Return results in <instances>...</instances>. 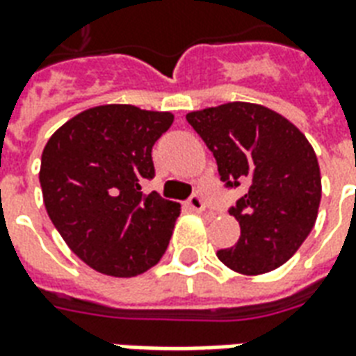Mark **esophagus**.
Wrapping results in <instances>:
<instances>
[{
	"label": "esophagus",
	"instance_id": "obj_1",
	"mask_svg": "<svg viewBox=\"0 0 356 356\" xmlns=\"http://www.w3.org/2000/svg\"><path fill=\"white\" fill-rule=\"evenodd\" d=\"M188 207L192 211H196V213H203L205 211V202H203V197L200 194H194V196L188 200Z\"/></svg>",
	"mask_w": 356,
	"mask_h": 356
}]
</instances>
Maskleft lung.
Wrapping results in <instances>:
<instances>
[{
    "label": "left lung",
    "instance_id": "obj_1",
    "mask_svg": "<svg viewBox=\"0 0 356 356\" xmlns=\"http://www.w3.org/2000/svg\"><path fill=\"white\" fill-rule=\"evenodd\" d=\"M186 121L216 159L227 188L244 186L229 209L241 237L216 256L241 275L280 267L316 224L321 173L306 136L280 113L250 102L190 112Z\"/></svg>",
    "mask_w": 356,
    "mask_h": 356
}]
</instances>
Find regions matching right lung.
<instances>
[{"label":"right lung","mask_w":356,"mask_h":356,"mask_svg":"<svg viewBox=\"0 0 356 356\" xmlns=\"http://www.w3.org/2000/svg\"><path fill=\"white\" fill-rule=\"evenodd\" d=\"M170 112L130 104L89 108L54 132L40 159V188L51 224L69 248L102 275L130 278L164 256L181 205L143 194L154 177V142Z\"/></svg>","instance_id":"right-lung-1"}]
</instances>
